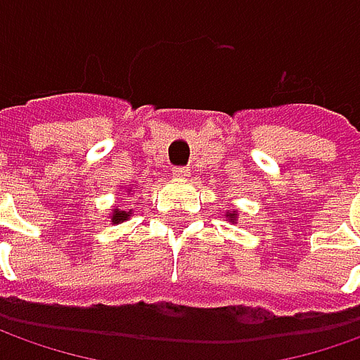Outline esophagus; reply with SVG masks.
<instances>
[{
  "label": "esophagus",
  "instance_id": "34e87169",
  "mask_svg": "<svg viewBox=\"0 0 360 360\" xmlns=\"http://www.w3.org/2000/svg\"><path fill=\"white\" fill-rule=\"evenodd\" d=\"M172 172L176 178H188V176H190V170H188V168H174Z\"/></svg>",
  "mask_w": 360,
  "mask_h": 360
}]
</instances>
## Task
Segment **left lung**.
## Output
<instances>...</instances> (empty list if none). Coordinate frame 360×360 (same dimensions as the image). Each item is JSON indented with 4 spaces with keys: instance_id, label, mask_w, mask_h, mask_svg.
I'll use <instances>...</instances> for the list:
<instances>
[{
    "instance_id": "obj_1",
    "label": "left lung",
    "mask_w": 360,
    "mask_h": 360,
    "mask_svg": "<svg viewBox=\"0 0 360 360\" xmlns=\"http://www.w3.org/2000/svg\"><path fill=\"white\" fill-rule=\"evenodd\" d=\"M224 216H226V220H229L230 224H234V222L238 220V212H236V210H226Z\"/></svg>"
}]
</instances>
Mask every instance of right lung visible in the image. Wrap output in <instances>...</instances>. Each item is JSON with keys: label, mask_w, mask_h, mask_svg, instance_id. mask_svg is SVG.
<instances>
[{"label": "right lung", "mask_w": 360, "mask_h": 360, "mask_svg": "<svg viewBox=\"0 0 360 360\" xmlns=\"http://www.w3.org/2000/svg\"><path fill=\"white\" fill-rule=\"evenodd\" d=\"M131 192H134L131 186L126 188V194H128V196H131ZM130 216L131 208H120V206H114L112 212H110V222H112V224H122V222H126Z\"/></svg>", "instance_id": "right-lung-1"}]
</instances>
